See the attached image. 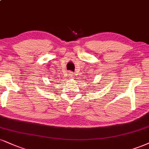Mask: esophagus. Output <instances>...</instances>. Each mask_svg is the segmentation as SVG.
<instances>
[{"instance_id": "obj_1", "label": "esophagus", "mask_w": 149, "mask_h": 149, "mask_svg": "<svg viewBox=\"0 0 149 149\" xmlns=\"http://www.w3.org/2000/svg\"><path fill=\"white\" fill-rule=\"evenodd\" d=\"M69 76H71V77H72V76H74V75H73V72H69Z\"/></svg>"}]
</instances>
